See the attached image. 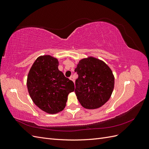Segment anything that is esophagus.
Returning a JSON list of instances; mask_svg holds the SVG:
<instances>
[{
  "label": "esophagus",
  "mask_w": 149,
  "mask_h": 149,
  "mask_svg": "<svg viewBox=\"0 0 149 149\" xmlns=\"http://www.w3.org/2000/svg\"><path fill=\"white\" fill-rule=\"evenodd\" d=\"M70 79L71 80V81H73V82H74V78H73V76H70Z\"/></svg>",
  "instance_id": "34e87169"
}]
</instances>
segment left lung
Here are the masks:
<instances>
[{"label":"left lung","instance_id":"1","mask_svg":"<svg viewBox=\"0 0 149 149\" xmlns=\"http://www.w3.org/2000/svg\"><path fill=\"white\" fill-rule=\"evenodd\" d=\"M74 71V92L78 101L86 109H96L109 100L113 91L114 78L104 62L93 57L79 61Z\"/></svg>","mask_w":149,"mask_h":149}]
</instances>
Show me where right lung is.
<instances>
[{
	"instance_id": "obj_1",
	"label": "right lung",
	"mask_w": 149,
	"mask_h": 149,
	"mask_svg": "<svg viewBox=\"0 0 149 149\" xmlns=\"http://www.w3.org/2000/svg\"><path fill=\"white\" fill-rule=\"evenodd\" d=\"M58 61L49 55L38 57L27 77V88L33 102L49 114L64 109L68 95L74 91V84L58 68Z\"/></svg>"
}]
</instances>
